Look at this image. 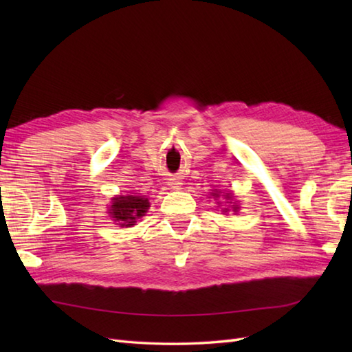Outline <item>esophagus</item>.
Wrapping results in <instances>:
<instances>
[{"instance_id": "34e87169", "label": "esophagus", "mask_w": 352, "mask_h": 352, "mask_svg": "<svg viewBox=\"0 0 352 352\" xmlns=\"http://www.w3.org/2000/svg\"><path fill=\"white\" fill-rule=\"evenodd\" d=\"M182 182H178V178H170L169 180V186H170V189H180L182 188Z\"/></svg>"}]
</instances>
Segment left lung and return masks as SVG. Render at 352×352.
Segmentation results:
<instances>
[{"label":"left lung","instance_id":"left-lung-1","mask_svg":"<svg viewBox=\"0 0 352 352\" xmlns=\"http://www.w3.org/2000/svg\"><path fill=\"white\" fill-rule=\"evenodd\" d=\"M214 195H216V197H218V193H214ZM230 197H231V195H228V193H227V195H226V198H227V199H230ZM233 208H234V210H236V208H237V207H233Z\"/></svg>","mask_w":352,"mask_h":352}]
</instances>
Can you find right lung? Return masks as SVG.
<instances>
[{"mask_svg":"<svg viewBox=\"0 0 352 352\" xmlns=\"http://www.w3.org/2000/svg\"><path fill=\"white\" fill-rule=\"evenodd\" d=\"M149 207L148 198L144 197H119L113 198V204L110 207V214L115 221L121 222L122 227L134 226L138 218L144 216Z\"/></svg>","mask_w":352,"mask_h":352,"instance_id":"1","label":"right lung"}]
</instances>
